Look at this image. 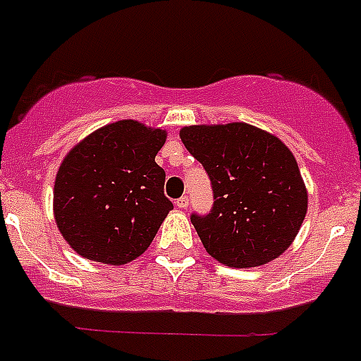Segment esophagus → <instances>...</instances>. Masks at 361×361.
<instances>
[{"label": "esophagus", "mask_w": 361, "mask_h": 361, "mask_svg": "<svg viewBox=\"0 0 361 361\" xmlns=\"http://www.w3.org/2000/svg\"><path fill=\"white\" fill-rule=\"evenodd\" d=\"M176 205L180 209H187L189 207V198H187V196H181L180 200H176Z\"/></svg>", "instance_id": "34e87169"}]
</instances>
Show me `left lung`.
<instances>
[{"mask_svg":"<svg viewBox=\"0 0 361 361\" xmlns=\"http://www.w3.org/2000/svg\"><path fill=\"white\" fill-rule=\"evenodd\" d=\"M180 137L213 183L211 213L190 216L209 255L229 268H255L283 255L308 209L290 148L247 123L192 124Z\"/></svg>","mask_w":361,"mask_h":361,"instance_id":"8db88e82","label":"left lung"}]
</instances>
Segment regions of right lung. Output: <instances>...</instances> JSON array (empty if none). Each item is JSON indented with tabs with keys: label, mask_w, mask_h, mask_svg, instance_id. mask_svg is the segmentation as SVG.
Masks as SVG:
<instances>
[{
	"label": "right lung",
	"mask_w": 361,
	"mask_h": 361,
	"mask_svg": "<svg viewBox=\"0 0 361 361\" xmlns=\"http://www.w3.org/2000/svg\"><path fill=\"white\" fill-rule=\"evenodd\" d=\"M166 132L134 119L95 130L63 157L53 213L63 240L84 259L121 266L148 250L174 205L156 154Z\"/></svg>",
	"instance_id": "obj_1"
}]
</instances>
